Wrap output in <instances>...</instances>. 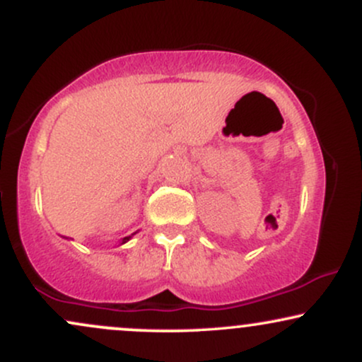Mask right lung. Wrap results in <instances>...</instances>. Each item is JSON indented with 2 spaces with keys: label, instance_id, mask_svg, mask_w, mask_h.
I'll return each instance as SVG.
<instances>
[{
  "label": "right lung",
  "instance_id": "obj_1",
  "mask_svg": "<svg viewBox=\"0 0 362 362\" xmlns=\"http://www.w3.org/2000/svg\"><path fill=\"white\" fill-rule=\"evenodd\" d=\"M127 240H129V236H126V238H124V240H122V243H126V242H127Z\"/></svg>",
  "mask_w": 362,
  "mask_h": 362
}]
</instances>
